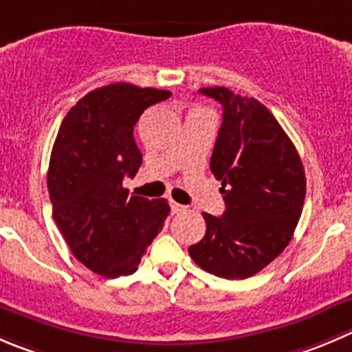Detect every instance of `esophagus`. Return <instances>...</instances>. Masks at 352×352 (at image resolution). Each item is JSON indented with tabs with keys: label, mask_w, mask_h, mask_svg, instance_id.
<instances>
[{
	"label": "esophagus",
	"mask_w": 352,
	"mask_h": 352,
	"mask_svg": "<svg viewBox=\"0 0 352 352\" xmlns=\"http://www.w3.org/2000/svg\"><path fill=\"white\" fill-rule=\"evenodd\" d=\"M170 208H172V213H173V214L184 213V211L187 210V208L184 206V204H179V203H175V201H173V199H170Z\"/></svg>",
	"instance_id": "obj_1"
}]
</instances>
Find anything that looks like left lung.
<instances>
[{
	"label": "left lung",
	"mask_w": 352,
	"mask_h": 352,
	"mask_svg": "<svg viewBox=\"0 0 352 352\" xmlns=\"http://www.w3.org/2000/svg\"><path fill=\"white\" fill-rule=\"evenodd\" d=\"M199 93L223 107L210 168L221 182L225 211L203 213L206 234L189 254L203 270L241 280L263 270L291 242L305 204V168L265 104L227 87Z\"/></svg>",
	"instance_id": "left-lung-1"
}]
</instances>
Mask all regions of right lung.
Returning <instances> with one entry per match:
<instances>
[{"label": "right lung", "mask_w": 352, "mask_h": 352, "mask_svg": "<svg viewBox=\"0 0 352 352\" xmlns=\"http://www.w3.org/2000/svg\"><path fill=\"white\" fill-rule=\"evenodd\" d=\"M170 96L127 82L104 85L85 94L58 131L47 170L53 220L72 254L101 277L134 274L170 213L166 199L124 187L142 163L134 125Z\"/></svg>", "instance_id": "right-lung-1"}]
</instances>
